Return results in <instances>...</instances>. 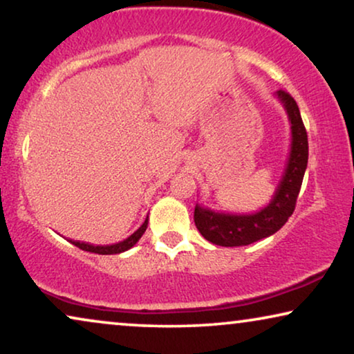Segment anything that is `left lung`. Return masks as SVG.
Instances as JSON below:
<instances>
[{"label":"left lung","instance_id":"left-lung-1","mask_svg":"<svg viewBox=\"0 0 354 354\" xmlns=\"http://www.w3.org/2000/svg\"><path fill=\"white\" fill-rule=\"evenodd\" d=\"M286 111L291 125V149L286 160V168L270 203L256 213L230 214L203 208L197 203L194 221L205 240L219 246H246L257 240L267 239L286 224L294 213L302 179L308 163V140L300 111L295 100L286 91L275 92Z\"/></svg>","mask_w":354,"mask_h":354}]
</instances>
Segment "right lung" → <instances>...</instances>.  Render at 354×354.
I'll return each mask as SVG.
<instances>
[{"mask_svg": "<svg viewBox=\"0 0 354 354\" xmlns=\"http://www.w3.org/2000/svg\"><path fill=\"white\" fill-rule=\"evenodd\" d=\"M147 223H149V216L145 219V223L141 224V227L133 232L129 239H125L124 241H119V243H114V245H106V246H95V245H88V243H84V241H75V240H70V243H73L77 248H81L82 251H88V252H95V254H120V252H124L127 250H130L131 246L136 245V241H138L141 236L147 229Z\"/></svg>", "mask_w": 354, "mask_h": 354, "instance_id": "add662e5", "label": "right lung"}]
</instances>
